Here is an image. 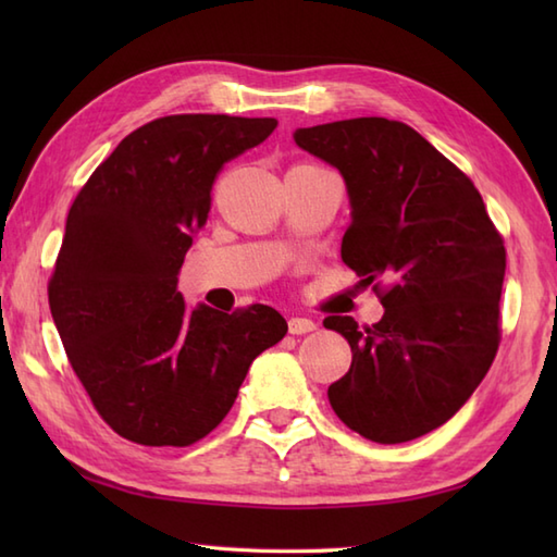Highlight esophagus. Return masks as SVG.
I'll use <instances>...</instances> for the list:
<instances>
[{
  "mask_svg": "<svg viewBox=\"0 0 557 557\" xmlns=\"http://www.w3.org/2000/svg\"><path fill=\"white\" fill-rule=\"evenodd\" d=\"M313 330H315V321H311V318H301V315L289 318L292 335H306V333H313Z\"/></svg>",
  "mask_w": 557,
  "mask_h": 557,
  "instance_id": "esophagus-1",
  "label": "esophagus"
}]
</instances>
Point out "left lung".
<instances>
[{
	"instance_id": "1",
	"label": "left lung",
	"mask_w": 557,
	"mask_h": 557,
	"mask_svg": "<svg viewBox=\"0 0 557 557\" xmlns=\"http://www.w3.org/2000/svg\"><path fill=\"white\" fill-rule=\"evenodd\" d=\"M297 146L345 176L342 260L374 282L385 313L330 315L351 366L327 387L339 421L373 443L431 433L479 387L500 345L505 246L474 182L411 126L359 116L297 128Z\"/></svg>"
}]
</instances>
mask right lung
Wrapping results in <instances>:
<instances>
[{"label":"right lung","mask_w":557,"mask_h":557,"mask_svg":"<svg viewBox=\"0 0 557 557\" xmlns=\"http://www.w3.org/2000/svg\"><path fill=\"white\" fill-rule=\"evenodd\" d=\"M272 116L172 114L128 134L71 203L47 299L102 421L138 445L186 447L227 417L260 351L287 335L265 304L188 309L176 275L224 162Z\"/></svg>","instance_id":"right-lung-1"}]
</instances>
